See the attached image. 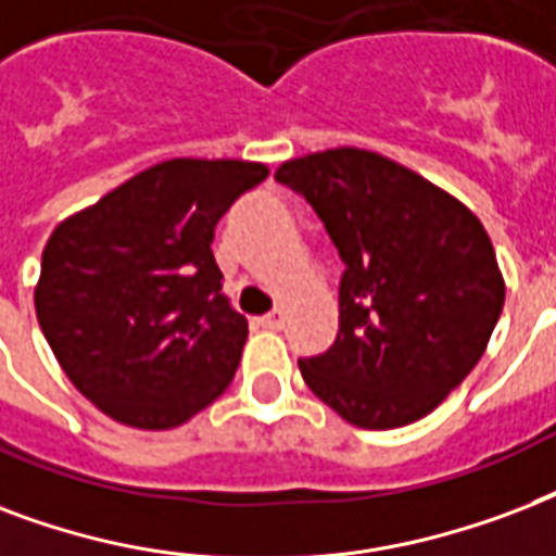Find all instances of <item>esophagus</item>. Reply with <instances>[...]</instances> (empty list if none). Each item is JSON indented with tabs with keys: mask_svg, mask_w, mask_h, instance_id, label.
Masks as SVG:
<instances>
[{
	"mask_svg": "<svg viewBox=\"0 0 556 556\" xmlns=\"http://www.w3.org/2000/svg\"><path fill=\"white\" fill-rule=\"evenodd\" d=\"M261 325L269 327V330H281L283 313H281V309H273V313H266V316H261Z\"/></svg>",
	"mask_w": 556,
	"mask_h": 556,
	"instance_id": "34e87169",
	"label": "esophagus"
}]
</instances>
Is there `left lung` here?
I'll return each mask as SVG.
<instances>
[{
	"label": "left lung",
	"instance_id": "8db88e82",
	"mask_svg": "<svg viewBox=\"0 0 556 556\" xmlns=\"http://www.w3.org/2000/svg\"><path fill=\"white\" fill-rule=\"evenodd\" d=\"M337 243L339 333L299 359L321 403L363 429H397L458 389L488 351L505 278L481 219L415 170L359 148L275 170Z\"/></svg>",
	"mask_w": 556,
	"mask_h": 556
}]
</instances>
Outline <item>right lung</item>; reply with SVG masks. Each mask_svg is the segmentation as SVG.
Listing matches in <instances>:
<instances>
[{"label": "right lung", "instance_id": "1", "mask_svg": "<svg viewBox=\"0 0 556 556\" xmlns=\"http://www.w3.org/2000/svg\"><path fill=\"white\" fill-rule=\"evenodd\" d=\"M261 162L167 159L77 211L42 249L34 307L60 368L103 415L174 429L226 391L249 325L211 240Z\"/></svg>", "mask_w": 556, "mask_h": 556}]
</instances>
